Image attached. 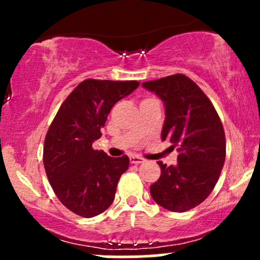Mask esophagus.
Wrapping results in <instances>:
<instances>
[{
    "label": "esophagus",
    "mask_w": 260,
    "mask_h": 260,
    "mask_svg": "<svg viewBox=\"0 0 260 260\" xmlns=\"http://www.w3.org/2000/svg\"><path fill=\"white\" fill-rule=\"evenodd\" d=\"M129 161H131V164H143V162H145V159L138 156V155H132V156L129 157Z\"/></svg>",
    "instance_id": "34e87169"
}]
</instances>
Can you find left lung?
<instances>
[{
	"label": "left lung",
	"instance_id": "obj_1",
	"mask_svg": "<svg viewBox=\"0 0 260 260\" xmlns=\"http://www.w3.org/2000/svg\"><path fill=\"white\" fill-rule=\"evenodd\" d=\"M142 85L164 101L161 139L178 151L176 165L157 162L161 175L150 194L162 208L183 213L204 202L219 180L226 156L222 123L207 95L184 74Z\"/></svg>",
	"mask_w": 260,
	"mask_h": 260
}]
</instances>
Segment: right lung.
<instances>
[{"mask_svg": "<svg viewBox=\"0 0 260 260\" xmlns=\"http://www.w3.org/2000/svg\"><path fill=\"white\" fill-rule=\"evenodd\" d=\"M137 80H83L67 96L45 137L44 166L59 202L77 215L104 213L115 199L118 180L129 166L127 155L94 150L107 115L138 88Z\"/></svg>", "mask_w": 260, "mask_h": 260, "instance_id": "1", "label": "right lung"}]
</instances>
